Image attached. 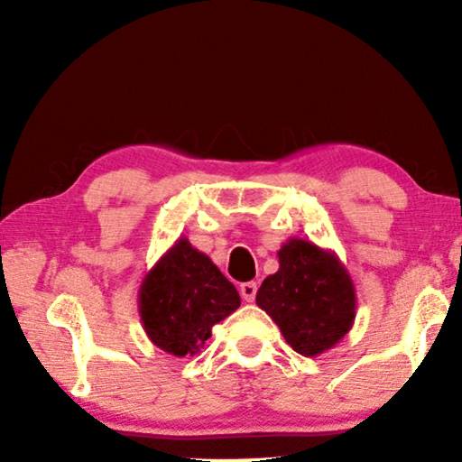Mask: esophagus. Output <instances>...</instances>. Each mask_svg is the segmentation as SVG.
I'll return each mask as SVG.
<instances>
[{
  "mask_svg": "<svg viewBox=\"0 0 462 462\" xmlns=\"http://www.w3.org/2000/svg\"><path fill=\"white\" fill-rule=\"evenodd\" d=\"M256 290H258V286L254 282H245V283H242V286H239V294H242V299L245 302H252L256 299Z\"/></svg>",
  "mask_w": 462,
  "mask_h": 462,
  "instance_id": "1",
  "label": "esophagus"
}]
</instances>
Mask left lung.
<instances>
[{
  "mask_svg": "<svg viewBox=\"0 0 462 462\" xmlns=\"http://www.w3.org/2000/svg\"><path fill=\"white\" fill-rule=\"evenodd\" d=\"M280 269L261 283L256 305L280 326L286 343L315 357L343 340L356 321V286L337 252L292 237L282 245Z\"/></svg>",
  "mask_w": 462,
  "mask_h": 462,
  "instance_id": "1",
  "label": "left lung"
}]
</instances>
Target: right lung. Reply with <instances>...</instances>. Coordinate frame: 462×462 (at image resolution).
I'll return each mask as SVG.
<instances>
[{
  "label": "right lung",
  "instance_id": "obj_1",
  "mask_svg": "<svg viewBox=\"0 0 462 462\" xmlns=\"http://www.w3.org/2000/svg\"><path fill=\"white\" fill-rule=\"evenodd\" d=\"M239 292L204 252L179 237L138 288V313L151 343L174 357H193L212 326L239 307Z\"/></svg>",
  "mask_w": 462,
  "mask_h": 462
}]
</instances>
